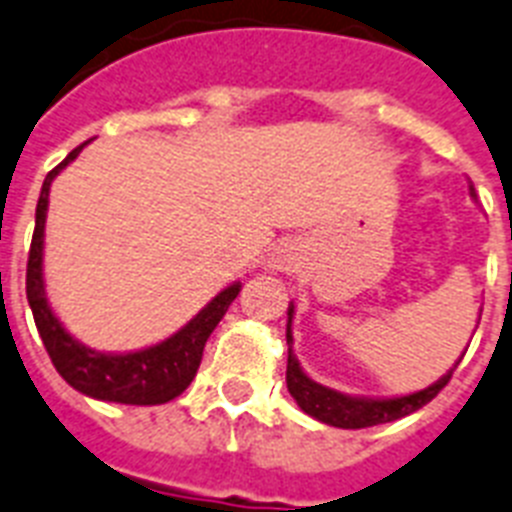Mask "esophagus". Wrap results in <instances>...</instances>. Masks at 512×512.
Segmentation results:
<instances>
[{
    "label": "esophagus",
    "mask_w": 512,
    "mask_h": 512,
    "mask_svg": "<svg viewBox=\"0 0 512 512\" xmlns=\"http://www.w3.org/2000/svg\"><path fill=\"white\" fill-rule=\"evenodd\" d=\"M270 268L276 270H286V273H294L299 268V252L294 244H281V247L273 252L270 257Z\"/></svg>",
    "instance_id": "obj_1"
}]
</instances>
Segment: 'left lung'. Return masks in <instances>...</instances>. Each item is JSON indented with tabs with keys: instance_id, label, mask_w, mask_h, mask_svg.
Returning <instances> with one entry per match:
<instances>
[{
	"instance_id": "obj_1",
	"label": "left lung",
	"mask_w": 512,
	"mask_h": 512,
	"mask_svg": "<svg viewBox=\"0 0 512 512\" xmlns=\"http://www.w3.org/2000/svg\"><path fill=\"white\" fill-rule=\"evenodd\" d=\"M471 197H476L471 184ZM292 315L294 305H289V323H286V344H292ZM463 360V357H460ZM458 368V363H455ZM452 368V371H455ZM452 371L444 373L436 384L426 386L421 392L407 394V397H392V400H371V397H350V394L336 392L328 386L318 384L299 368L297 357H294L292 347H289V363H286V386L297 405L305 410L307 415H313L315 421L336 426V429H368V426H378V423H392L397 418L421 410L426 402H431L436 394L442 392L447 381L452 378Z\"/></svg>"
}]
</instances>
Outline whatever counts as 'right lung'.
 <instances>
[{"instance_id": "obj_1", "label": "right lung", "mask_w": 512, "mask_h": 512, "mask_svg": "<svg viewBox=\"0 0 512 512\" xmlns=\"http://www.w3.org/2000/svg\"><path fill=\"white\" fill-rule=\"evenodd\" d=\"M83 147H86V141L73 149L57 168L49 170L44 186H41L39 205H36V228H33L31 249H28V305H31L33 321H36L41 342L47 347L54 368L73 389H78L86 397H94V400L120 402V405H162V402L176 400L178 394L191 384V378L197 376L207 339L220 323V318L226 315L228 305L234 302L242 284H231L228 289H223L181 331H176L170 339L155 344V347H147V350L112 355V352L91 350L78 339H73L62 328V323L54 318L52 307L47 302L41 257H44L49 186L70 160H76Z\"/></svg>"}]
</instances>
